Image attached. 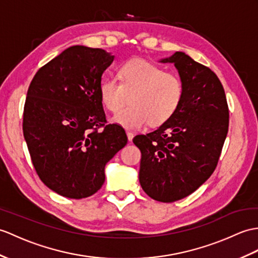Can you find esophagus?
<instances>
[{
  "mask_svg": "<svg viewBox=\"0 0 258 258\" xmlns=\"http://www.w3.org/2000/svg\"><path fill=\"white\" fill-rule=\"evenodd\" d=\"M126 135H127V140H128V142H132V141H133L134 134L132 133V132H126Z\"/></svg>",
  "mask_w": 258,
  "mask_h": 258,
  "instance_id": "obj_1",
  "label": "esophagus"
}]
</instances>
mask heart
I'll return each instance as SVG.
<instances>
[{
	"label": "heart",
	"instance_id": "1",
	"mask_svg": "<svg viewBox=\"0 0 258 258\" xmlns=\"http://www.w3.org/2000/svg\"><path fill=\"white\" fill-rule=\"evenodd\" d=\"M117 79L102 80L99 95L102 105L111 113L119 112L130 97L131 105L111 118L112 123L124 128L140 130L147 123L160 126L176 114L183 99L180 78L144 59L122 63Z\"/></svg>",
	"mask_w": 258,
	"mask_h": 258
}]
</instances>
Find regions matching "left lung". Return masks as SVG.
<instances>
[{
    "mask_svg": "<svg viewBox=\"0 0 258 258\" xmlns=\"http://www.w3.org/2000/svg\"><path fill=\"white\" fill-rule=\"evenodd\" d=\"M159 62L175 64L183 99L168 122L135 136L133 143L142 153L143 190L154 200L173 202L195 192L213 173L229 130V107L211 69L182 51Z\"/></svg>",
    "mask_w": 258,
    "mask_h": 258,
    "instance_id": "left-lung-1",
    "label": "left lung"
}]
</instances>
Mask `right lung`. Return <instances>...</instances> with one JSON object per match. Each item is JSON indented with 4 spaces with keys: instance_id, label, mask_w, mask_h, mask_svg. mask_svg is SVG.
Here are the masks:
<instances>
[{
    "instance_id": "1",
    "label": "right lung",
    "mask_w": 258,
    "mask_h": 258,
    "mask_svg": "<svg viewBox=\"0 0 258 258\" xmlns=\"http://www.w3.org/2000/svg\"><path fill=\"white\" fill-rule=\"evenodd\" d=\"M113 60L114 55L101 48L69 47L41 67L28 88L24 139L40 180L62 197L97 192L107 161L127 143L121 126L105 125L99 95L102 75Z\"/></svg>"
}]
</instances>
